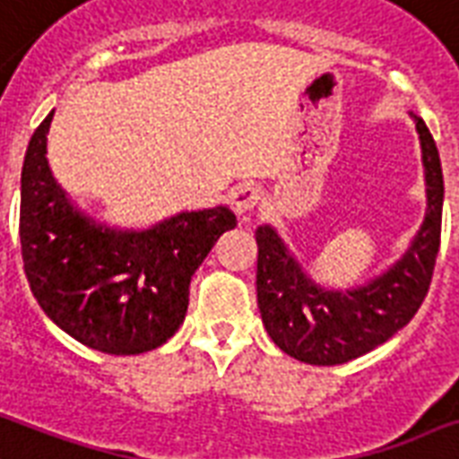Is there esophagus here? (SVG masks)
I'll use <instances>...</instances> for the list:
<instances>
[{
  "label": "esophagus",
  "instance_id": "obj_1",
  "mask_svg": "<svg viewBox=\"0 0 459 459\" xmlns=\"http://www.w3.org/2000/svg\"><path fill=\"white\" fill-rule=\"evenodd\" d=\"M260 197H262V192L257 185L243 183L230 192V204H233V209H236V214L245 216L247 212H253L255 206L260 204Z\"/></svg>",
  "mask_w": 459,
  "mask_h": 459
}]
</instances>
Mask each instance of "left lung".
Instances as JSON below:
<instances>
[{"instance_id": "1", "label": "left lung", "mask_w": 459, "mask_h": 459, "mask_svg": "<svg viewBox=\"0 0 459 459\" xmlns=\"http://www.w3.org/2000/svg\"><path fill=\"white\" fill-rule=\"evenodd\" d=\"M414 117L426 178V216L400 260L356 289H325L307 276L274 226L255 230L257 306L284 354L313 366H337L368 354L400 332L424 303L440 247L443 170L431 132Z\"/></svg>"}]
</instances>
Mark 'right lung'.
I'll list each match as a JSON object with an SVG mask.
<instances>
[{
	"mask_svg": "<svg viewBox=\"0 0 459 459\" xmlns=\"http://www.w3.org/2000/svg\"><path fill=\"white\" fill-rule=\"evenodd\" d=\"M52 110L21 170V255L45 315L76 342L113 356L166 344L183 325L192 274L221 233L229 206L180 212L144 230L110 229L82 212L48 163Z\"/></svg>",
	"mask_w": 459,
	"mask_h": 459,
	"instance_id": "1",
	"label": "right lung"
}]
</instances>
